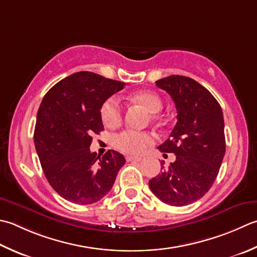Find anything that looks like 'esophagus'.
Listing matches in <instances>:
<instances>
[{"instance_id": "obj_1", "label": "esophagus", "mask_w": 257, "mask_h": 257, "mask_svg": "<svg viewBox=\"0 0 257 257\" xmlns=\"http://www.w3.org/2000/svg\"><path fill=\"white\" fill-rule=\"evenodd\" d=\"M125 159H127V162H142V160H143V158L134 157V156H127Z\"/></svg>"}]
</instances>
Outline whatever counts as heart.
Returning a JSON list of instances; mask_svg holds the SVG:
<instances>
[{
    "instance_id": "obj_1",
    "label": "heart",
    "mask_w": 257,
    "mask_h": 257,
    "mask_svg": "<svg viewBox=\"0 0 257 257\" xmlns=\"http://www.w3.org/2000/svg\"><path fill=\"white\" fill-rule=\"evenodd\" d=\"M132 100L143 104L152 113H157L163 109L164 103L157 93L152 91H140L133 94ZM123 115V108L117 97L105 99L100 108V117L104 125L109 128L120 124ZM155 142V136L150 133L138 130H123L113 136L112 144L120 152L129 155H142Z\"/></svg>"
}]
</instances>
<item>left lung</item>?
Returning <instances> with one entry per match:
<instances>
[{"label":"left lung","mask_w":257,"mask_h":257,"mask_svg":"<svg viewBox=\"0 0 257 257\" xmlns=\"http://www.w3.org/2000/svg\"><path fill=\"white\" fill-rule=\"evenodd\" d=\"M173 98L177 123L158 147L174 153L176 160L149 180L152 192L172 206L189 205L208 192L225 155L223 111L217 100L194 79L169 75L156 81ZM166 155V154H165Z\"/></svg>","instance_id":"left-lung-1"}]
</instances>
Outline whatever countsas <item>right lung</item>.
Here are the masks:
<instances>
[{"label":"right lung","instance_id":"1","mask_svg":"<svg viewBox=\"0 0 257 257\" xmlns=\"http://www.w3.org/2000/svg\"><path fill=\"white\" fill-rule=\"evenodd\" d=\"M123 85L97 73L80 71L54 84L40 104L35 149L49 184L69 202H98L112 188L125 163L114 150L100 157L89 148L92 134L103 130L101 104Z\"/></svg>","mask_w":257,"mask_h":257}]
</instances>
